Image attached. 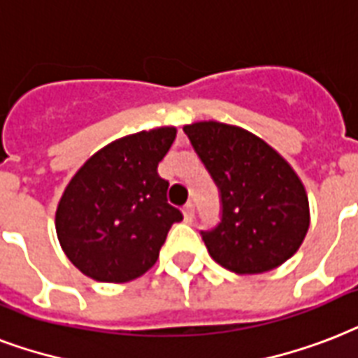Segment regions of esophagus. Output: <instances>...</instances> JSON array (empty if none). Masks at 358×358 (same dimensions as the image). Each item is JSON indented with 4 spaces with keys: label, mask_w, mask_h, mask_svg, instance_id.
I'll return each mask as SVG.
<instances>
[{
    "label": "esophagus",
    "mask_w": 358,
    "mask_h": 358,
    "mask_svg": "<svg viewBox=\"0 0 358 358\" xmlns=\"http://www.w3.org/2000/svg\"><path fill=\"white\" fill-rule=\"evenodd\" d=\"M182 215H185V220H187V222H190L194 217V205L192 203L185 205V207H182Z\"/></svg>",
    "instance_id": "obj_1"
}]
</instances>
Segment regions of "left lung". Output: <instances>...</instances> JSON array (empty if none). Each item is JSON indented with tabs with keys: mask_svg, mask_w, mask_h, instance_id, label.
Returning <instances> with one entry per match:
<instances>
[{
	"mask_svg": "<svg viewBox=\"0 0 358 358\" xmlns=\"http://www.w3.org/2000/svg\"><path fill=\"white\" fill-rule=\"evenodd\" d=\"M182 130L222 198L220 224L201 231L210 257L237 274H262L287 262L310 226L297 171L267 141L235 124L198 121Z\"/></svg>",
	"mask_w": 358,
	"mask_h": 358,
	"instance_id": "1",
	"label": "left lung"
}]
</instances>
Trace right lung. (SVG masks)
I'll return each mask as SVG.
<instances>
[{
	"label": "right lung",
	"instance_id": "add662e5",
	"mask_svg": "<svg viewBox=\"0 0 358 358\" xmlns=\"http://www.w3.org/2000/svg\"><path fill=\"white\" fill-rule=\"evenodd\" d=\"M176 136V127L123 136L69 181L55 209V234L80 273L123 284L157 263L170 228L182 220L168 203L170 182L157 170Z\"/></svg>",
	"mask_w": 358,
	"mask_h": 358
}]
</instances>
